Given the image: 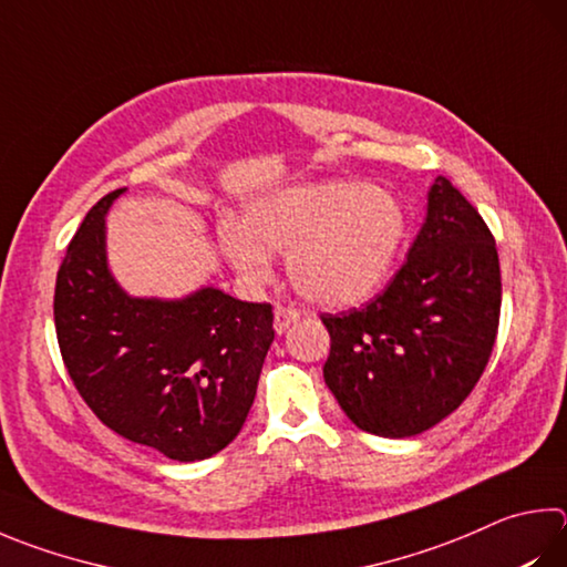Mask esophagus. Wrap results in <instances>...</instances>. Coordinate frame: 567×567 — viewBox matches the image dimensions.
I'll return each instance as SVG.
<instances>
[{
	"instance_id": "1",
	"label": "esophagus",
	"mask_w": 567,
	"mask_h": 567,
	"mask_svg": "<svg viewBox=\"0 0 567 567\" xmlns=\"http://www.w3.org/2000/svg\"><path fill=\"white\" fill-rule=\"evenodd\" d=\"M297 319H300V312L292 310V307L277 305V307H275V332H277V334L287 332V329H290V327L297 322Z\"/></svg>"
}]
</instances>
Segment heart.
<instances>
[{
    "instance_id": "obj_1",
    "label": "heart",
    "mask_w": 567,
    "mask_h": 567,
    "mask_svg": "<svg viewBox=\"0 0 567 567\" xmlns=\"http://www.w3.org/2000/svg\"><path fill=\"white\" fill-rule=\"evenodd\" d=\"M411 233L404 200L367 181H315L255 195L243 220L218 225V248L245 285L272 277L287 255L295 290L324 307H354L382 290Z\"/></svg>"
}]
</instances>
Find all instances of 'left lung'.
I'll return each mask as SVG.
<instances>
[{"mask_svg":"<svg viewBox=\"0 0 567 567\" xmlns=\"http://www.w3.org/2000/svg\"><path fill=\"white\" fill-rule=\"evenodd\" d=\"M409 260L364 310L322 315L332 339L324 384L357 429L384 439L436 426L488 364L501 265L478 210L444 176Z\"/></svg>","mask_w":567,"mask_h":567,"instance_id":"8db88e82","label":"left lung"}]
</instances>
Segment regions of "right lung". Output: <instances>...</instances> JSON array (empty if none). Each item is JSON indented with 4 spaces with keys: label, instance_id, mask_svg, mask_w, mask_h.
<instances>
[{
    "label": "right lung",
    "instance_id": "1",
    "mask_svg": "<svg viewBox=\"0 0 567 567\" xmlns=\"http://www.w3.org/2000/svg\"><path fill=\"white\" fill-rule=\"evenodd\" d=\"M126 188L86 213L56 275L61 357L91 411L118 436L173 461H203L240 434L275 339L272 307L218 287L163 300L123 290L106 218Z\"/></svg>",
    "mask_w": 567,
    "mask_h": 567
}]
</instances>
